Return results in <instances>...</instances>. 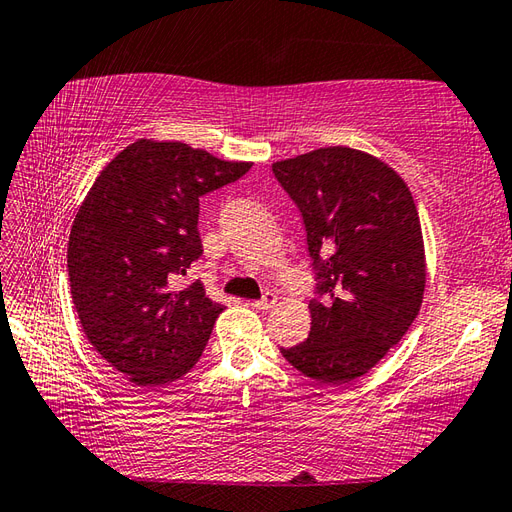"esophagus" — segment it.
<instances>
[{
  "instance_id": "obj_1",
  "label": "esophagus",
  "mask_w": 512,
  "mask_h": 512,
  "mask_svg": "<svg viewBox=\"0 0 512 512\" xmlns=\"http://www.w3.org/2000/svg\"><path fill=\"white\" fill-rule=\"evenodd\" d=\"M277 303V295H273V292H266V295L262 297V299H257V301H253L250 303V306H253L255 310H270Z\"/></svg>"
}]
</instances>
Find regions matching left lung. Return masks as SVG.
I'll return each mask as SVG.
<instances>
[{
  "label": "left lung",
  "mask_w": 512,
  "mask_h": 512,
  "mask_svg": "<svg viewBox=\"0 0 512 512\" xmlns=\"http://www.w3.org/2000/svg\"><path fill=\"white\" fill-rule=\"evenodd\" d=\"M273 173L299 206L319 279L308 339L281 354L321 385H347L418 317L427 262L416 202L394 169L350 147L279 160Z\"/></svg>",
  "instance_id": "8db88e82"
}]
</instances>
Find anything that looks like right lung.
Segmentation results:
<instances>
[{
    "label": "right lung",
    "instance_id": "1",
    "mask_svg": "<svg viewBox=\"0 0 512 512\" xmlns=\"http://www.w3.org/2000/svg\"><path fill=\"white\" fill-rule=\"evenodd\" d=\"M253 162L178 140L140 138L94 180L74 217L68 273L81 328L136 387H162L198 363L224 310L200 281H173L202 255L200 198Z\"/></svg>",
    "mask_w": 512,
    "mask_h": 512
}]
</instances>
